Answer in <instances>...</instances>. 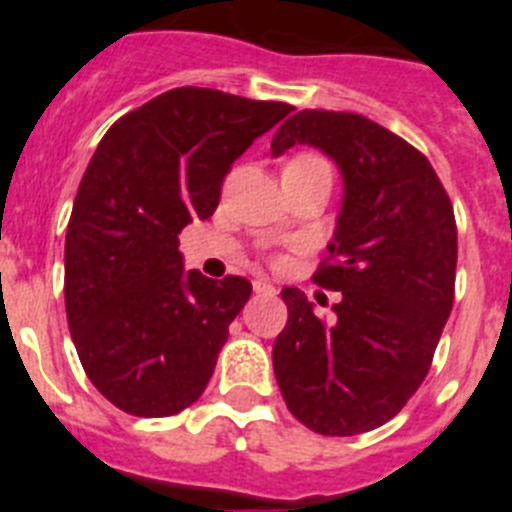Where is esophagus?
<instances>
[{
	"label": "esophagus",
	"mask_w": 512,
	"mask_h": 512,
	"mask_svg": "<svg viewBox=\"0 0 512 512\" xmlns=\"http://www.w3.org/2000/svg\"><path fill=\"white\" fill-rule=\"evenodd\" d=\"M253 292H256V295L274 297V295H277V287H274V284H269V282H264V279H256V282H253Z\"/></svg>",
	"instance_id": "34e87169"
}]
</instances>
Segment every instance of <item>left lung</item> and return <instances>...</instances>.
<instances>
[{
    "label": "left lung",
    "mask_w": 512,
    "mask_h": 512,
    "mask_svg": "<svg viewBox=\"0 0 512 512\" xmlns=\"http://www.w3.org/2000/svg\"><path fill=\"white\" fill-rule=\"evenodd\" d=\"M320 148L343 176L320 287L341 292L330 323L305 292L282 289L287 325L274 374L289 413L323 436H356L395 418L431 369L454 305L456 223L449 194L408 140L356 112L302 110L271 156Z\"/></svg>",
    "instance_id": "1"
}]
</instances>
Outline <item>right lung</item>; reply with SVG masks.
<instances>
[{"instance_id": "right-lung-1", "label": "right lung", "mask_w": 512, "mask_h": 512, "mask_svg": "<svg viewBox=\"0 0 512 512\" xmlns=\"http://www.w3.org/2000/svg\"><path fill=\"white\" fill-rule=\"evenodd\" d=\"M295 110L202 87L158 94L99 140L66 230V318L92 384L140 418L205 392L251 282L184 271L179 233L207 220L230 164Z\"/></svg>"}]
</instances>
